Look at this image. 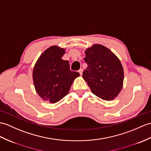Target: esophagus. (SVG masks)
I'll use <instances>...</instances> for the list:
<instances>
[{
    "label": "esophagus",
    "mask_w": 151,
    "mask_h": 151,
    "mask_svg": "<svg viewBox=\"0 0 151 151\" xmlns=\"http://www.w3.org/2000/svg\"><path fill=\"white\" fill-rule=\"evenodd\" d=\"M78 73H80V75H82V73H83V69H80L78 70Z\"/></svg>",
    "instance_id": "1"
}]
</instances>
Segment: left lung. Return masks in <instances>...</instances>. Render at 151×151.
Segmentation results:
<instances>
[{
    "mask_svg": "<svg viewBox=\"0 0 151 151\" xmlns=\"http://www.w3.org/2000/svg\"><path fill=\"white\" fill-rule=\"evenodd\" d=\"M87 64L82 77L92 93L104 100L114 99L123 87L124 74L121 62L109 49L94 44L85 51Z\"/></svg>",
    "mask_w": 151,
    "mask_h": 151,
    "instance_id": "1",
    "label": "left lung"
}]
</instances>
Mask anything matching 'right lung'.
<instances>
[{
  "mask_svg": "<svg viewBox=\"0 0 151 151\" xmlns=\"http://www.w3.org/2000/svg\"><path fill=\"white\" fill-rule=\"evenodd\" d=\"M65 50L57 45L47 49L38 58L33 71L35 88L41 99L55 104L68 94L78 73L70 70L68 60L62 59Z\"/></svg>",
  "mask_w": 151,
  "mask_h": 151,
  "instance_id": "right-lung-1",
  "label": "right lung"
}]
</instances>
